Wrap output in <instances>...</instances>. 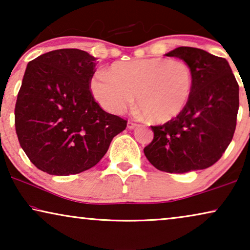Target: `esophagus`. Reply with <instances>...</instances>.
Wrapping results in <instances>:
<instances>
[{"label":"esophagus","mask_w":250,"mask_h":250,"mask_svg":"<svg viewBox=\"0 0 250 250\" xmlns=\"http://www.w3.org/2000/svg\"><path fill=\"white\" fill-rule=\"evenodd\" d=\"M136 126H139V124L138 123H135V122H132V121H128V123H127V128L128 129H134Z\"/></svg>","instance_id":"1"}]
</instances>
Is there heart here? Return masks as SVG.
Instances as JSON below:
<instances>
[{
  "mask_svg": "<svg viewBox=\"0 0 250 250\" xmlns=\"http://www.w3.org/2000/svg\"><path fill=\"white\" fill-rule=\"evenodd\" d=\"M193 75L182 60L166 58L119 61L105 74L91 80L93 97L104 109L122 112L133 102L151 123L172 121L186 109L191 97Z\"/></svg>",
  "mask_w": 250,
  "mask_h": 250,
  "instance_id": "b5f03b06",
  "label": "heart"
}]
</instances>
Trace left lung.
I'll use <instances>...</instances> for the list:
<instances>
[{
	"mask_svg": "<svg viewBox=\"0 0 250 250\" xmlns=\"http://www.w3.org/2000/svg\"><path fill=\"white\" fill-rule=\"evenodd\" d=\"M166 56L189 64L192 91L177 117L151 126L153 140L143 151L163 172L182 174L208 168L221 158L233 138L239 85L224 58L189 46L176 47Z\"/></svg>",
	"mask_w": 250,
	"mask_h": 250,
	"instance_id": "obj_1",
	"label": "left lung"
}]
</instances>
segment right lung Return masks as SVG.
Wrapping results in <instances>:
<instances>
[{
	"label": "right lung",
	"instance_id": "right-lung-1",
	"mask_svg": "<svg viewBox=\"0 0 250 250\" xmlns=\"http://www.w3.org/2000/svg\"><path fill=\"white\" fill-rule=\"evenodd\" d=\"M95 60L85 51L60 49L27 64L16 102V132L30 162L51 175L95 166L127 125L91 93Z\"/></svg>",
	"mask_w": 250,
	"mask_h": 250
}]
</instances>
